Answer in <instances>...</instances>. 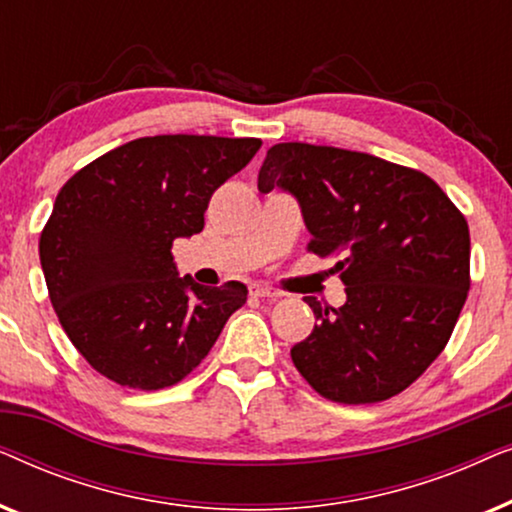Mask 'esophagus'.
I'll use <instances>...</instances> for the list:
<instances>
[{
  "label": "esophagus",
  "instance_id": "1",
  "mask_svg": "<svg viewBox=\"0 0 512 512\" xmlns=\"http://www.w3.org/2000/svg\"><path fill=\"white\" fill-rule=\"evenodd\" d=\"M249 293H251V296H254V298H268V300H277V298H279L277 291H272V289H268V286H261V284L251 286Z\"/></svg>",
  "mask_w": 512,
  "mask_h": 512
}]
</instances>
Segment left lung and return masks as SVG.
Returning <instances> with one entry per match:
<instances>
[{"instance_id": "left-lung-1", "label": "left lung", "mask_w": 512, "mask_h": 512, "mask_svg": "<svg viewBox=\"0 0 512 512\" xmlns=\"http://www.w3.org/2000/svg\"><path fill=\"white\" fill-rule=\"evenodd\" d=\"M296 195L312 240L338 258L342 307H312L314 331L291 349L293 366L328 401L380 403L408 389L443 352L471 289L464 214L424 172L370 153L275 144L258 191Z\"/></svg>"}]
</instances>
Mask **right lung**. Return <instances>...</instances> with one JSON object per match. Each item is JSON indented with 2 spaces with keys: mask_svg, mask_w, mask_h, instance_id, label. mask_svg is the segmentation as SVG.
<instances>
[{
  "mask_svg": "<svg viewBox=\"0 0 512 512\" xmlns=\"http://www.w3.org/2000/svg\"><path fill=\"white\" fill-rule=\"evenodd\" d=\"M261 144L139 137L60 188L39 237L41 270L67 338L107 380L142 391L172 387L247 303L242 282L209 289L179 277L172 244L205 228L209 198Z\"/></svg>",
  "mask_w": 512,
  "mask_h": 512,
  "instance_id": "right-lung-1",
  "label": "right lung"
}]
</instances>
